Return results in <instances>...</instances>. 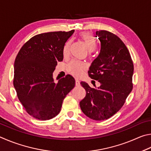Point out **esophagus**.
<instances>
[{"label":"esophagus","mask_w":151,"mask_h":151,"mask_svg":"<svg viewBox=\"0 0 151 151\" xmlns=\"http://www.w3.org/2000/svg\"><path fill=\"white\" fill-rule=\"evenodd\" d=\"M76 86H80V81H79L78 80H76Z\"/></svg>","instance_id":"obj_1"}]
</instances>
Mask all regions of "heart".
<instances>
[{"instance_id":"b5f03b06","label":"heart","mask_w":151,"mask_h":151,"mask_svg":"<svg viewBox=\"0 0 151 151\" xmlns=\"http://www.w3.org/2000/svg\"><path fill=\"white\" fill-rule=\"evenodd\" d=\"M80 38L86 44L89 52H92L96 49V42L93 35L89 32H82L80 34ZM71 43V40L66 42L63 48V55L67 57L70 53V47ZM86 70V65L82 62L77 60H71L67 65V70L69 73L74 76H80Z\"/></svg>"}]
</instances>
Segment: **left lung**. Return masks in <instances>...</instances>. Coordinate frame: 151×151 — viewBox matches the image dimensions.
<instances>
[{"label": "left lung", "instance_id": "8db88e82", "mask_svg": "<svg viewBox=\"0 0 151 151\" xmlns=\"http://www.w3.org/2000/svg\"><path fill=\"white\" fill-rule=\"evenodd\" d=\"M96 35L101 42V50L88 75L101 86L91 88L81 81L86 96L80 105L87 117L104 121L120 110L133 89L134 66L127 47L117 35L107 30L97 31Z\"/></svg>", "mask_w": 151, "mask_h": 151}]
</instances>
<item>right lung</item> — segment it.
Listing matches in <instances>:
<instances>
[{"label": "right lung", "instance_id": "right-lung-1", "mask_svg": "<svg viewBox=\"0 0 151 151\" xmlns=\"http://www.w3.org/2000/svg\"><path fill=\"white\" fill-rule=\"evenodd\" d=\"M51 32L33 36L16 57L13 84L18 98L29 115L37 119H51L59 114L63 99L75 87L70 75L54 83L52 73L63 58L65 43L74 32Z\"/></svg>", "mask_w": 151, "mask_h": 151}]
</instances>
